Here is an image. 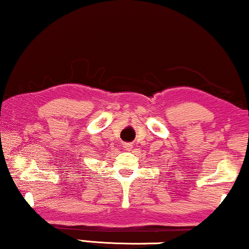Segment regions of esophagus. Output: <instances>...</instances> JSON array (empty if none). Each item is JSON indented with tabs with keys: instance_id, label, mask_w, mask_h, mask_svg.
Listing matches in <instances>:
<instances>
[{
	"instance_id": "1",
	"label": "esophagus",
	"mask_w": 249,
	"mask_h": 249,
	"mask_svg": "<svg viewBox=\"0 0 249 249\" xmlns=\"http://www.w3.org/2000/svg\"><path fill=\"white\" fill-rule=\"evenodd\" d=\"M124 149H127V151H131V149H132V144H131V142H124Z\"/></svg>"
}]
</instances>
